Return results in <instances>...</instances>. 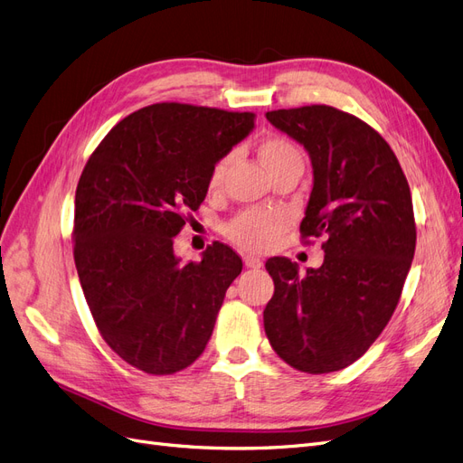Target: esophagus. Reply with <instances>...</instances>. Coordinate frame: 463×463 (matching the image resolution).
I'll list each match as a JSON object with an SVG mask.
<instances>
[{
    "label": "esophagus",
    "instance_id": "obj_1",
    "mask_svg": "<svg viewBox=\"0 0 463 463\" xmlns=\"http://www.w3.org/2000/svg\"><path fill=\"white\" fill-rule=\"evenodd\" d=\"M243 262H245L247 269H260V266H262V260L259 257H253V255H245Z\"/></svg>",
    "mask_w": 463,
    "mask_h": 463
}]
</instances>
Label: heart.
<instances>
[{"label": "heart", "instance_id": "obj_1", "mask_svg": "<svg viewBox=\"0 0 463 463\" xmlns=\"http://www.w3.org/2000/svg\"><path fill=\"white\" fill-rule=\"evenodd\" d=\"M259 156L270 175L278 170H282V167H288L293 164H303L301 152L298 150V146L284 137L264 138L259 146ZM230 164H232V154L216 162L213 172H210V179H208L210 187L216 189L222 185L223 175H226ZM286 226H288V218L284 213H279V210L255 208V210H245V213H241L235 220H232L226 228V235L241 249L269 250L278 241V237L282 235Z\"/></svg>", "mask_w": 463, "mask_h": 463}]
</instances>
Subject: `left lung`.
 I'll return each instance as SVG.
<instances>
[{
    "mask_svg": "<svg viewBox=\"0 0 463 463\" xmlns=\"http://www.w3.org/2000/svg\"><path fill=\"white\" fill-rule=\"evenodd\" d=\"M266 119L309 154L313 191L299 230L328 240L325 262L305 274L286 257L266 260L274 296L264 332L293 369L340 371L367 352L400 301L417 240L408 179L384 138L345 111L315 104Z\"/></svg>",
    "mask_w": 463,
    "mask_h": 463,
    "instance_id": "1",
    "label": "left lung"
}]
</instances>
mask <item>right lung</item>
Segmentation results:
<instances>
[{"mask_svg": "<svg viewBox=\"0 0 463 463\" xmlns=\"http://www.w3.org/2000/svg\"><path fill=\"white\" fill-rule=\"evenodd\" d=\"M255 128L250 111L152 104L98 145L75 193V266L106 344L148 374H174L213 335L226 291L241 274L214 241L181 262L174 237L201 206L210 172Z\"/></svg>", "mask_w": 463, "mask_h": 463, "instance_id": "add662e5", "label": "right lung"}]
</instances>
